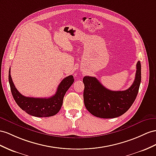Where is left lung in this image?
I'll return each instance as SVG.
<instances>
[{
	"instance_id": "left-lung-1",
	"label": "left lung",
	"mask_w": 156,
	"mask_h": 156,
	"mask_svg": "<svg viewBox=\"0 0 156 156\" xmlns=\"http://www.w3.org/2000/svg\"><path fill=\"white\" fill-rule=\"evenodd\" d=\"M141 82V64L138 61L135 79L132 86L124 91L107 89L92 76L83 78V101L87 110L95 117L103 119L118 117L129 109L138 93Z\"/></svg>"
}]
</instances>
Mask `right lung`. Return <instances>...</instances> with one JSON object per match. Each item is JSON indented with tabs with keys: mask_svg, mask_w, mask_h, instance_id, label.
Here are the masks:
<instances>
[{
	"mask_svg": "<svg viewBox=\"0 0 156 156\" xmlns=\"http://www.w3.org/2000/svg\"><path fill=\"white\" fill-rule=\"evenodd\" d=\"M9 80L14 100L22 110L34 117H47L53 116L61 109L64 96L73 83L74 80L72 75L64 78L58 85L55 94L48 98H29L22 95L16 88L12 82L10 69L9 74Z\"/></svg>",
	"mask_w": 156,
	"mask_h": 156,
	"instance_id": "1",
	"label": "right lung"
}]
</instances>
